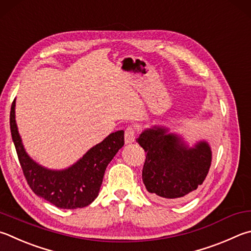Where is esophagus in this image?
<instances>
[{
    "label": "esophagus",
    "mask_w": 251,
    "mask_h": 251,
    "mask_svg": "<svg viewBox=\"0 0 251 251\" xmlns=\"http://www.w3.org/2000/svg\"><path fill=\"white\" fill-rule=\"evenodd\" d=\"M136 139V130L134 126H128L125 129V144L134 143Z\"/></svg>",
    "instance_id": "1"
}]
</instances>
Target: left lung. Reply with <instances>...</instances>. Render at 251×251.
<instances>
[{
    "mask_svg": "<svg viewBox=\"0 0 251 251\" xmlns=\"http://www.w3.org/2000/svg\"><path fill=\"white\" fill-rule=\"evenodd\" d=\"M137 143L146 151L143 182L160 203H180L192 198L206 177L212 150L201 140L189 147L183 138L163 126L145 129Z\"/></svg>",
    "mask_w": 251,
    "mask_h": 251,
    "instance_id": "obj_1",
    "label": "left lung"
}]
</instances>
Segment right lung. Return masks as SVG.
Masks as SVG:
<instances>
[{"instance_id":"1","label":"right lung","mask_w":251,"mask_h":251,"mask_svg":"<svg viewBox=\"0 0 251 251\" xmlns=\"http://www.w3.org/2000/svg\"><path fill=\"white\" fill-rule=\"evenodd\" d=\"M10 126L29 188L36 195L60 208H81L92 203L99 195L107 165L124 146V130H117L91 148L75 165L63 170H50L35 162L23 146L15 121V100L11 107Z\"/></svg>"}]
</instances>
